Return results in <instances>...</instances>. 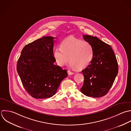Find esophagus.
<instances>
[{
	"mask_svg": "<svg viewBox=\"0 0 131 131\" xmlns=\"http://www.w3.org/2000/svg\"><path fill=\"white\" fill-rule=\"evenodd\" d=\"M67 72H68V75H72V74H74V73H73V72H71V71H69V70H68Z\"/></svg>",
	"mask_w": 131,
	"mask_h": 131,
	"instance_id": "34e87169",
	"label": "esophagus"
}]
</instances>
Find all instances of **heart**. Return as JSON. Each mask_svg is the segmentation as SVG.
<instances>
[{"mask_svg": "<svg viewBox=\"0 0 131 131\" xmlns=\"http://www.w3.org/2000/svg\"><path fill=\"white\" fill-rule=\"evenodd\" d=\"M53 51V57L60 66L66 65L69 61L70 66L81 70L91 63L94 57V50L91 44L73 36L64 39Z\"/></svg>", "mask_w": 131, "mask_h": 131, "instance_id": "b5f03b06", "label": "heart"}]
</instances>
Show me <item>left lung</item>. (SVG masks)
<instances>
[{
  "label": "left lung",
  "instance_id": "left-lung-1",
  "mask_svg": "<svg viewBox=\"0 0 131 131\" xmlns=\"http://www.w3.org/2000/svg\"><path fill=\"white\" fill-rule=\"evenodd\" d=\"M94 50V57L88 66L82 71L84 77L81 91L87 96L105 95L113 84L118 72L116 58L111 47L96 37L83 36Z\"/></svg>",
  "mask_w": 131,
  "mask_h": 131
}]
</instances>
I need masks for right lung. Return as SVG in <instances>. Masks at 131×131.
I'll return each mask as SVG.
<instances>
[{"label": "right lung", "mask_w": 131, "mask_h": 131, "mask_svg": "<svg viewBox=\"0 0 131 131\" xmlns=\"http://www.w3.org/2000/svg\"><path fill=\"white\" fill-rule=\"evenodd\" d=\"M53 37H43L25 46L17 61V71L27 93L35 99H47L57 92L67 70L54 64Z\"/></svg>", "instance_id": "add662e5"}]
</instances>
